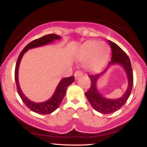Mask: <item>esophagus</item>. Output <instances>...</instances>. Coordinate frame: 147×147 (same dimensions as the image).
Here are the masks:
<instances>
[{"label": "esophagus", "mask_w": 147, "mask_h": 147, "mask_svg": "<svg viewBox=\"0 0 147 147\" xmlns=\"http://www.w3.org/2000/svg\"><path fill=\"white\" fill-rule=\"evenodd\" d=\"M82 75V72H81V71H77L75 73V79H78V77H81V76Z\"/></svg>", "instance_id": "1"}]
</instances>
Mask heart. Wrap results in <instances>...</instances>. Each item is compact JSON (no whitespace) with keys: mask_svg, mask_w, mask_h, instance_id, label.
Masks as SVG:
<instances>
[{"mask_svg":"<svg viewBox=\"0 0 147 147\" xmlns=\"http://www.w3.org/2000/svg\"><path fill=\"white\" fill-rule=\"evenodd\" d=\"M110 47L105 42L88 41L79 47L77 51V57L80 60H86L84 67L89 71L101 70L110 55Z\"/></svg>","mask_w":147,"mask_h":147,"instance_id":"b5f03b06","label":"heart"}]
</instances>
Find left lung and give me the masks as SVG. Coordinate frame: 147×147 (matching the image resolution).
<instances>
[{
  "instance_id": "obj_1",
  "label": "left lung",
  "mask_w": 147,
  "mask_h": 147,
  "mask_svg": "<svg viewBox=\"0 0 147 147\" xmlns=\"http://www.w3.org/2000/svg\"><path fill=\"white\" fill-rule=\"evenodd\" d=\"M108 42L112 50V57L111 61L104 71L98 74L88 75L91 81V86L85 93L86 97H87L92 107L97 112L102 114L113 113L122 108L131 95L133 84L132 68L129 57L117 44L110 40H109ZM115 65H119L124 69L127 78L128 86L125 93L120 98L111 99L106 98L99 92L97 88V82L98 79L105 74L107 70Z\"/></svg>"
}]
</instances>
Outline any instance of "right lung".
Instances as JSON below:
<instances>
[{"instance_id": "add662e5", "label": "right lung", "mask_w": 147, "mask_h": 147, "mask_svg": "<svg viewBox=\"0 0 147 147\" xmlns=\"http://www.w3.org/2000/svg\"><path fill=\"white\" fill-rule=\"evenodd\" d=\"M61 38V36L55 34H51L43 36L38 39L34 40L23 48V50L20 53L17 61H16V68H15V81H16L18 93L26 106H28L32 111L36 113L41 115L50 114L57 110L65 97L67 88L68 87V86L73 83L75 81V77H65V78L61 79L59 83L58 84L56 89H55V92L48 100L43 102H32L24 95L21 90V86H20L19 81H18V70H19L20 63H21L22 58L25 52H28L30 49L50 44L55 41L60 40Z\"/></svg>"}]
</instances>
